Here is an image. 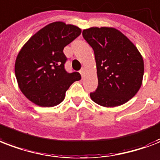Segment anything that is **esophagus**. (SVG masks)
<instances>
[{"mask_svg":"<svg viewBox=\"0 0 160 160\" xmlns=\"http://www.w3.org/2000/svg\"><path fill=\"white\" fill-rule=\"evenodd\" d=\"M80 75H81V76H82V77H84V76H85V69L83 68V69H81V70H80Z\"/></svg>","mask_w":160,"mask_h":160,"instance_id":"1","label":"esophagus"}]
</instances>
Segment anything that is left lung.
I'll list each match as a JSON object with an SVG mask.
<instances>
[{
  "label": "left lung",
  "instance_id": "obj_1",
  "mask_svg": "<svg viewBox=\"0 0 160 160\" xmlns=\"http://www.w3.org/2000/svg\"><path fill=\"white\" fill-rule=\"evenodd\" d=\"M83 38L95 53L98 87L91 98L96 104L115 107L124 104L139 91L144 63L133 42L111 27L84 29Z\"/></svg>",
  "mask_w": 160,
  "mask_h": 160
}]
</instances>
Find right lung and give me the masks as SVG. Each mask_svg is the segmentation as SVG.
I'll use <instances>...</instances> for the list:
<instances>
[{
    "mask_svg": "<svg viewBox=\"0 0 160 160\" xmlns=\"http://www.w3.org/2000/svg\"><path fill=\"white\" fill-rule=\"evenodd\" d=\"M81 33L78 27L54 22L29 38L15 62L18 86L37 106L52 107L63 102L70 85L81 79L80 73H67L64 48Z\"/></svg>",
    "mask_w": 160,
    "mask_h": 160,
    "instance_id": "obj_1",
    "label": "right lung"
}]
</instances>
